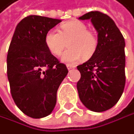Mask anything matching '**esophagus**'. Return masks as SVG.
I'll list each match as a JSON object with an SVG mask.
<instances>
[{
	"label": "esophagus",
	"instance_id": "obj_1",
	"mask_svg": "<svg viewBox=\"0 0 134 134\" xmlns=\"http://www.w3.org/2000/svg\"><path fill=\"white\" fill-rule=\"evenodd\" d=\"M66 68H68V70H71V69H73L74 68H75V66H72V65H66Z\"/></svg>",
	"mask_w": 134,
	"mask_h": 134
}]
</instances>
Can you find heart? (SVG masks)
<instances>
[{
	"label": "heart",
	"instance_id": "b5f03b06",
	"mask_svg": "<svg viewBox=\"0 0 134 134\" xmlns=\"http://www.w3.org/2000/svg\"><path fill=\"white\" fill-rule=\"evenodd\" d=\"M69 48L63 52L62 61L66 63L75 64L84 57H91L98 48V38L87 31L83 22L72 21L65 22L60 26L59 31L50 30L45 36V43L52 55L59 56L66 47Z\"/></svg>",
	"mask_w": 134,
	"mask_h": 134
}]
</instances>
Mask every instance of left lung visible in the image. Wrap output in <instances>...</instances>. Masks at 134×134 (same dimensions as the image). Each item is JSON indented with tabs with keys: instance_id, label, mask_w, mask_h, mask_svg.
<instances>
[{
	"instance_id": "left-lung-1",
	"label": "left lung",
	"mask_w": 134,
	"mask_h": 134,
	"mask_svg": "<svg viewBox=\"0 0 134 134\" xmlns=\"http://www.w3.org/2000/svg\"><path fill=\"white\" fill-rule=\"evenodd\" d=\"M80 20L90 19L98 31V48L87 62L77 66L81 78L77 88L81 102L93 112L113 108L125 86V41L108 15L90 12Z\"/></svg>"
}]
</instances>
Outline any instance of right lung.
I'll list each match as a JSON object with an SVG mask.
<instances>
[{"instance_id":"1","label":"right lung","mask_w":134,"mask_h":134,"mask_svg":"<svg viewBox=\"0 0 134 134\" xmlns=\"http://www.w3.org/2000/svg\"><path fill=\"white\" fill-rule=\"evenodd\" d=\"M62 21L31 15L18 23L7 53L10 93L26 115H49L57 103V92L66 76L65 64L49 52L45 36Z\"/></svg>"}]
</instances>
